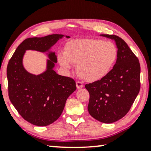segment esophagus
<instances>
[{"label": "esophagus", "mask_w": 151, "mask_h": 151, "mask_svg": "<svg viewBox=\"0 0 151 151\" xmlns=\"http://www.w3.org/2000/svg\"><path fill=\"white\" fill-rule=\"evenodd\" d=\"M76 86H77L78 88H82L83 87V84H82L81 82L77 81L76 82Z\"/></svg>", "instance_id": "obj_1"}]
</instances>
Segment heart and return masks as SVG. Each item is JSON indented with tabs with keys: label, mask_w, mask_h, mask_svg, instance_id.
<instances>
[{
	"label": "heart",
	"mask_w": 151,
	"mask_h": 151,
	"mask_svg": "<svg viewBox=\"0 0 151 151\" xmlns=\"http://www.w3.org/2000/svg\"><path fill=\"white\" fill-rule=\"evenodd\" d=\"M117 57V47L111 41L84 38L68 42L65 51L58 55V60L67 69L71 67V63L78 64L77 71L80 77L86 81L94 82L109 73Z\"/></svg>",
	"instance_id": "b5f03b06"
}]
</instances>
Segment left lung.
I'll return each mask as SVG.
<instances>
[{
	"mask_svg": "<svg viewBox=\"0 0 151 151\" xmlns=\"http://www.w3.org/2000/svg\"><path fill=\"white\" fill-rule=\"evenodd\" d=\"M113 39L117 47L114 67L102 79L85 84L89 93L88 111L101 122L110 124L124 117L140 89V65L137 57L125 41L115 35L103 34Z\"/></svg>",
	"mask_w": 151,
	"mask_h": 151,
	"instance_id": "obj_1",
	"label": "left lung"
}]
</instances>
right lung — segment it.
Here are the masks:
<instances>
[{
  "instance_id": "add662e5",
  "label": "right lung",
  "mask_w": 151,
  "mask_h": 151,
  "mask_svg": "<svg viewBox=\"0 0 151 151\" xmlns=\"http://www.w3.org/2000/svg\"><path fill=\"white\" fill-rule=\"evenodd\" d=\"M63 35L52 34L42 38H29L18 45L7 67L8 95L18 113L32 124L44 127L57 120L66 101L76 90L73 78L60 76L53 71L57 57L49 54L47 70L39 76L27 72L22 65L25 50L46 51ZM69 38V36H66Z\"/></svg>"
}]
</instances>
